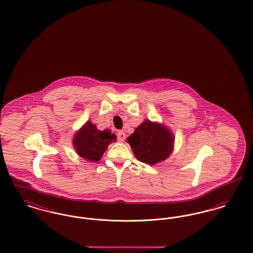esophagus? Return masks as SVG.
Masks as SVG:
<instances>
[{"mask_svg":"<svg viewBox=\"0 0 253 253\" xmlns=\"http://www.w3.org/2000/svg\"><path fill=\"white\" fill-rule=\"evenodd\" d=\"M125 133L123 132V131H119L118 132V139H119V141L120 142H122V141H124V139H125Z\"/></svg>","mask_w":253,"mask_h":253,"instance_id":"obj_1","label":"esophagus"}]
</instances>
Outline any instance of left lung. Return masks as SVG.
<instances>
[{
  "label": "left lung",
  "mask_w": 253,
  "mask_h": 253,
  "mask_svg": "<svg viewBox=\"0 0 253 253\" xmlns=\"http://www.w3.org/2000/svg\"><path fill=\"white\" fill-rule=\"evenodd\" d=\"M134 157L144 164L164 162L173 151L174 135L165 126L144 120L127 138Z\"/></svg>",
  "instance_id": "1"
}]
</instances>
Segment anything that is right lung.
I'll return each mask as SVG.
<instances>
[{
    "instance_id": "obj_1",
    "label": "right lung",
    "mask_w": 253,
    "mask_h": 253,
    "mask_svg": "<svg viewBox=\"0 0 253 253\" xmlns=\"http://www.w3.org/2000/svg\"><path fill=\"white\" fill-rule=\"evenodd\" d=\"M116 139V134L111 133V130L99 131L94 124L87 121L76 132L74 137V146L76 153L83 159L90 162H98L108 148V145L115 142Z\"/></svg>"
}]
</instances>
